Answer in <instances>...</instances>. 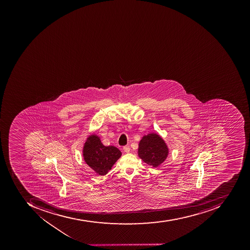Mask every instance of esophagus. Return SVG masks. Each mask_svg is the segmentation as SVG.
Here are the masks:
<instances>
[{"mask_svg":"<svg viewBox=\"0 0 250 250\" xmlns=\"http://www.w3.org/2000/svg\"><path fill=\"white\" fill-rule=\"evenodd\" d=\"M123 150H124L125 152H126V153L129 152V151H130L129 146H124V147H123Z\"/></svg>","mask_w":250,"mask_h":250,"instance_id":"obj_1","label":"esophagus"}]
</instances>
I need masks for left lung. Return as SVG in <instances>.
Segmentation results:
<instances>
[{
  "mask_svg": "<svg viewBox=\"0 0 250 250\" xmlns=\"http://www.w3.org/2000/svg\"><path fill=\"white\" fill-rule=\"evenodd\" d=\"M168 154V146L158 133L144 135L138 144V157L155 168L165 162Z\"/></svg>",
  "mask_w": 250,
  "mask_h": 250,
  "instance_id": "8db88e82",
  "label": "left lung"
}]
</instances>
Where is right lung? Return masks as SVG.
Returning <instances> with one entry per match:
<instances>
[{"label":"right lung","instance_id":"obj_1","mask_svg":"<svg viewBox=\"0 0 250 250\" xmlns=\"http://www.w3.org/2000/svg\"><path fill=\"white\" fill-rule=\"evenodd\" d=\"M83 156L85 163L97 175L103 176L112 169L122 156V152L115 146H103L100 137L93 133L87 137Z\"/></svg>","mask_w":250,"mask_h":250}]
</instances>
